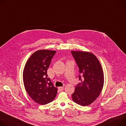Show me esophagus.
I'll list each match as a JSON object with an SVG mask.
<instances>
[{
	"label": "esophagus",
	"instance_id": "obj_1",
	"mask_svg": "<svg viewBox=\"0 0 126 126\" xmlns=\"http://www.w3.org/2000/svg\"><path fill=\"white\" fill-rule=\"evenodd\" d=\"M58 89L59 91H62L64 89V87H59Z\"/></svg>",
	"mask_w": 126,
	"mask_h": 126
}]
</instances>
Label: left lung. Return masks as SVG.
<instances>
[{
    "instance_id": "1",
    "label": "left lung",
    "mask_w": 126,
    "mask_h": 126,
    "mask_svg": "<svg viewBox=\"0 0 126 126\" xmlns=\"http://www.w3.org/2000/svg\"><path fill=\"white\" fill-rule=\"evenodd\" d=\"M71 54L82 75V78L79 75L81 82L75 87L72 99L76 104L86 106L99 95L104 86V72L100 63L94 54L74 51H72Z\"/></svg>"
}]
</instances>
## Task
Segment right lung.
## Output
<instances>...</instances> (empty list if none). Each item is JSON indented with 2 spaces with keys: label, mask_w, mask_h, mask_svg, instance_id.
Listing matches in <instances>:
<instances>
[{
  "label": "right lung",
  "mask_w": 126,
  "mask_h": 126,
  "mask_svg": "<svg viewBox=\"0 0 126 126\" xmlns=\"http://www.w3.org/2000/svg\"><path fill=\"white\" fill-rule=\"evenodd\" d=\"M56 51L40 50L33 53L28 60L23 71L26 90L33 100L44 105L52 102L57 93L48 77L47 69Z\"/></svg>",
  "instance_id": "1"
}]
</instances>
